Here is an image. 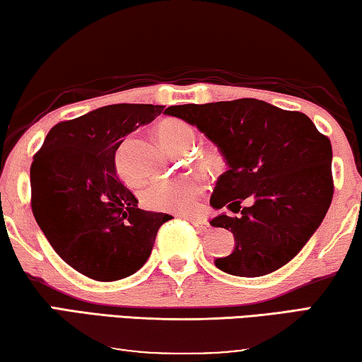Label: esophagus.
Masks as SVG:
<instances>
[{
    "label": "esophagus",
    "instance_id": "1",
    "mask_svg": "<svg viewBox=\"0 0 362 362\" xmlns=\"http://www.w3.org/2000/svg\"><path fill=\"white\" fill-rule=\"evenodd\" d=\"M191 221V223L197 228V230L200 231V233H205V231H209L210 230V226H209V223L205 220H200V218H191L189 220Z\"/></svg>",
    "mask_w": 362,
    "mask_h": 362
}]
</instances>
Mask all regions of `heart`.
<instances>
[{
  "label": "heart",
  "instance_id": "heart-1",
  "mask_svg": "<svg viewBox=\"0 0 362 362\" xmlns=\"http://www.w3.org/2000/svg\"><path fill=\"white\" fill-rule=\"evenodd\" d=\"M158 137L166 150L173 153H187L196 142V132L192 126L181 119H166L158 126ZM196 163L200 170L210 175L223 170L225 158L218 150H205L199 153ZM115 166L118 175L126 180L123 150L115 153ZM205 182L197 175H185L153 182L144 192V204L150 210L171 214H191L197 207L199 196L202 194Z\"/></svg>",
  "mask_w": 362,
  "mask_h": 362
}]
</instances>
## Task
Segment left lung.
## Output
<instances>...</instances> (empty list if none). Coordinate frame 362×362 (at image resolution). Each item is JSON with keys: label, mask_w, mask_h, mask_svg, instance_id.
<instances>
[{"label": "left lung", "mask_w": 362, "mask_h": 362, "mask_svg": "<svg viewBox=\"0 0 362 362\" xmlns=\"http://www.w3.org/2000/svg\"><path fill=\"white\" fill-rule=\"evenodd\" d=\"M165 115L197 126L226 160L210 205L241 214L210 220L236 241L215 265L230 275L262 276L290 262L332 204L330 139L304 113L257 98L176 105ZM244 199L250 204L241 209Z\"/></svg>", "instance_id": "obj_1"}]
</instances>
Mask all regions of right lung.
I'll use <instances>...</instances> for the list:
<instances>
[{"label": "right lung", "mask_w": 362, "mask_h": 362, "mask_svg": "<svg viewBox=\"0 0 362 362\" xmlns=\"http://www.w3.org/2000/svg\"><path fill=\"white\" fill-rule=\"evenodd\" d=\"M163 105L119 103L53 126L30 166L32 212L61 259L97 281L141 269L171 215L147 212L116 176L124 136L148 124Z\"/></svg>", "instance_id": "add662e5"}]
</instances>
